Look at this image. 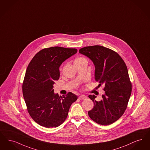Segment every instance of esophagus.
<instances>
[{
	"mask_svg": "<svg viewBox=\"0 0 150 150\" xmlns=\"http://www.w3.org/2000/svg\"><path fill=\"white\" fill-rule=\"evenodd\" d=\"M86 98H86V96L85 95H81V96H79L78 98H79V100H85Z\"/></svg>",
	"mask_w": 150,
	"mask_h": 150,
	"instance_id": "esophagus-1",
	"label": "esophagus"
}]
</instances>
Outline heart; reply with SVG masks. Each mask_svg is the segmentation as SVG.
<instances>
[{"label":"heart","instance_id":"heart-1","mask_svg":"<svg viewBox=\"0 0 150 150\" xmlns=\"http://www.w3.org/2000/svg\"><path fill=\"white\" fill-rule=\"evenodd\" d=\"M85 60H86V59L83 57H78V58L75 59V60H74V65L78 64L79 63H81V62H82Z\"/></svg>","mask_w":150,"mask_h":150}]
</instances>
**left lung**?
Instances as JSON below:
<instances>
[{"label": "left lung", "mask_w": 150, "mask_h": 150, "mask_svg": "<svg viewBox=\"0 0 150 150\" xmlns=\"http://www.w3.org/2000/svg\"><path fill=\"white\" fill-rule=\"evenodd\" d=\"M79 52L91 60L95 67V79L100 83L98 86H104L100 101L94 95L88 96L94 106L88 114L98 124H112L124 114L132 92L126 64L117 52L102 46H86Z\"/></svg>", "instance_id": "left-lung-1"}]
</instances>
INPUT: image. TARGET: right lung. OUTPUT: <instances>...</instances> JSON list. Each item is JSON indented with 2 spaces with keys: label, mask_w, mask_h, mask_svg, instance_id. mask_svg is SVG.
<instances>
[{
  "label": "right lung",
  "mask_w": 150,
  "mask_h": 150,
  "mask_svg": "<svg viewBox=\"0 0 150 150\" xmlns=\"http://www.w3.org/2000/svg\"><path fill=\"white\" fill-rule=\"evenodd\" d=\"M77 52L76 49L54 46L38 52L27 67L22 85L27 110L33 120L46 128L57 127L65 121L71 105L77 100L72 92L59 96L53 85L60 77L59 67Z\"/></svg>",
  "instance_id": "obj_1"
}]
</instances>
